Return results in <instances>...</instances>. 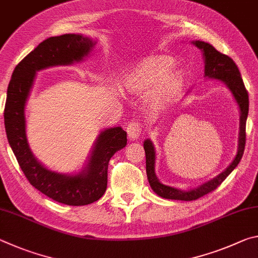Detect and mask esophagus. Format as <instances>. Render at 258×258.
I'll list each match as a JSON object with an SVG mask.
<instances>
[{
    "instance_id": "34e87169",
    "label": "esophagus",
    "mask_w": 258,
    "mask_h": 258,
    "mask_svg": "<svg viewBox=\"0 0 258 258\" xmlns=\"http://www.w3.org/2000/svg\"><path fill=\"white\" fill-rule=\"evenodd\" d=\"M126 131H127V135L130 140H137L140 135H141L142 124L138 120H132L128 124Z\"/></svg>"
}]
</instances>
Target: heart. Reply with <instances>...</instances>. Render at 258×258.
<instances>
[{
    "label": "heart",
    "mask_w": 258,
    "mask_h": 258,
    "mask_svg": "<svg viewBox=\"0 0 258 258\" xmlns=\"http://www.w3.org/2000/svg\"><path fill=\"white\" fill-rule=\"evenodd\" d=\"M174 60L167 55H154L142 60L132 71L121 77L124 86L135 94L148 93L151 106L158 107L169 101L177 93L182 77L177 72H171Z\"/></svg>",
    "instance_id": "1"
}]
</instances>
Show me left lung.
Here are the masks:
<instances>
[{"mask_svg":"<svg viewBox=\"0 0 258 258\" xmlns=\"http://www.w3.org/2000/svg\"><path fill=\"white\" fill-rule=\"evenodd\" d=\"M194 44L199 47L204 52L205 56V76L216 78L224 83L229 87L231 92H232L234 99L237 100L240 108V133H239V149L238 154L235 156L232 163L222 172L220 175H217L215 178L204 183L197 189L182 191L175 189V187L164 185L157 180L155 174V159L156 152L155 148L152 146L150 140H146L143 143L146 152V169L147 176L149 180L150 186L152 187L157 195L160 196L161 198L165 199H174V200H184V202H191V200H197L200 197H204L209 192H213L218 185L222 184L229 174L237 167L239 161L241 160L244 146H246V120L248 116V109H249V99H248V92L244 87L243 81L240 75V72L234 63V61L226 54L218 52L212 44L202 41L192 42Z\"/></svg>","mask_w":258,"mask_h":258,"instance_id":"8db88e82","label":"left lung"}]
</instances>
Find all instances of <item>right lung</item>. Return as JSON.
Segmentation results:
<instances>
[{"label":"right lung","mask_w":258,"mask_h":258,"mask_svg":"<svg viewBox=\"0 0 258 258\" xmlns=\"http://www.w3.org/2000/svg\"><path fill=\"white\" fill-rule=\"evenodd\" d=\"M94 44L78 34L49 37L40 43L15 68L4 107L8 141L26 178L49 198L69 206H84L102 197L107 189L109 160L126 146L127 133L121 127L104 130L95 142L85 171L63 175L46 169L33 156L26 138L25 106L36 72L81 61Z\"/></svg>","instance_id":"add662e5"}]
</instances>
